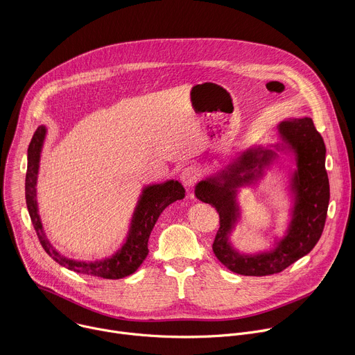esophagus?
<instances>
[{"instance_id":"1","label":"esophagus","mask_w":355,"mask_h":355,"mask_svg":"<svg viewBox=\"0 0 355 355\" xmlns=\"http://www.w3.org/2000/svg\"><path fill=\"white\" fill-rule=\"evenodd\" d=\"M200 171L195 166H188L181 173V181L185 188H192L195 182L199 180Z\"/></svg>"}]
</instances>
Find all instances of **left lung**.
<instances>
[{"label":"left lung","instance_id":"8db88e82","mask_svg":"<svg viewBox=\"0 0 355 355\" xmlns=\"http://www.w3.org/2000/svg\"><path fill=\"white\" fill-rule=\"evenodd\" d=\"M277 130L279 143L251 146L225 168L195 185V196L215 207L219 214L220 226L212 245L215 256L226 268L240 275L264 277L284 271L311 252L323 233L330 199L323 137L312 118L285 119L278 123ZM277 150L292 154L297 164L288 186L293 198L291 222L286 236L276 239L271 250L244 255L230 241L239 218L238 188L257 183L263 170L277 158Z\"/></svg>","mask_w":355,"mask_h":355}]
</instances>
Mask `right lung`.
Returning a JSON list of instances; mask_svg holds the SVG:
<instances>
[{"mask_svg": "<svg viewBox=\"0 0 355 355\" xmlns=\"http://www.w3.org/2000/svg\"><path fill=\"white\" fill-rule=\"evenodd\" d=\"M47 129L46 126H39L31 140L28 147V170L25 180V198L26 207L32 225L36 230L39 241L47 254L56 263L74 272L99 277L105 279H121L133 274L148 254V237L153 230L162 212L171 205L173 202L182 199L185 196V189L181 182L168 180L162 184H151L141 189L137 205L132 215L130 226L125 243L119 250H116L111 257L95 261H78L60 254L53 244L49 241L43 225L39 216L37 198H36V184L40 164V155L44 144Z\"/></svg>", "mask_w": 355, "mask_h": 355, "instance_id": "obj_1", "label": "right lung"}]
</instances>
